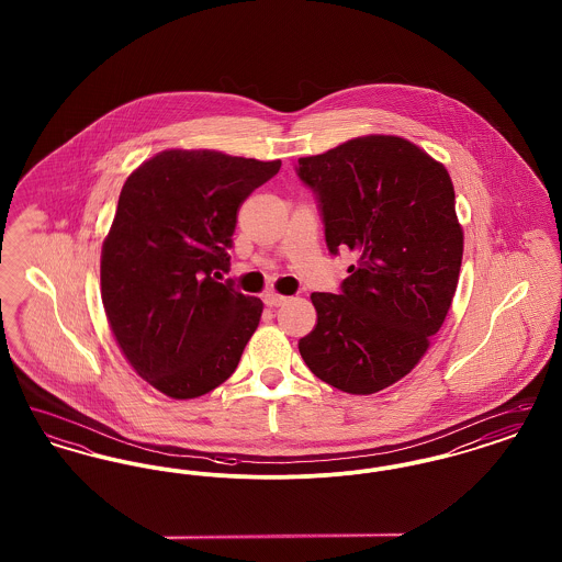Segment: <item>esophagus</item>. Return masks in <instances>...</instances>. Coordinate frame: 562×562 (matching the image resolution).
<instances>
[{
	"instance_id": "1",
	"label": "esophagus",
	"mask_w": 562,
	"mask_h": 562,
	"mask_svg": "<svg viewBox=\"0 0 562 562\" xmlns=\"http://www.w3.org/2000/svg\"><path fill=\"white\" fill-rule=\"evenodd\" d=\"M263 301H266V305H269V307H280V305H284V303L289 301V296L273 293V291H271V293H268L266 296H263Z\"/></svg>"
}]
</instances>
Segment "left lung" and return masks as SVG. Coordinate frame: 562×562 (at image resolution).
<instances>
[{
  "label": "left lung",
  "instance_id": "1",
  "mask_svg": "<svg viewBox=\"0 0 562 562\" xmlns=\"http://www.w3.org/2000/svg\"><path fill=\"white\" fill-rule=\"evenodd\" d=\"M326 246L353 250L341 294L312 293L318 322L299 339L324 383L369 396L411 373L453 303L463 257L449 170L415 143L367 134L299 158Z\"/></svg>",
  "mask_w": 562,
  "mask_h": 562
}]
</instances>
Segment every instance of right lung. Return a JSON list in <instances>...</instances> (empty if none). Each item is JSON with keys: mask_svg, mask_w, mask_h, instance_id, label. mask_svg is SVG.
Returning <instances> with one entry per match:
<instances>
[{"mask_svg": "<svg viewBox=\"0 0 562 562\" xmlns=\"http://www.w3.org/2000/svg\"><path fill=\"white\" fill-rule=\"evenodd\" d=\"M282 161L166 149L126 179L101 250L109 328L134 373L175 401L229 379L263 301L216 282L241 202Z\"/></svg>", "mask_w": 562, "mask_h": 562, "instance_id": "obj_1", "label": "right lung"}]
</instances>
